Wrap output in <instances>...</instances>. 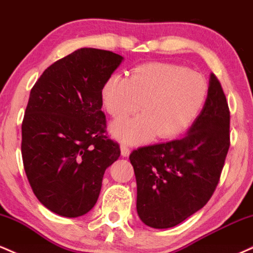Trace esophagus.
<instances>
[{
  "instance_id": "1",
  "label": "esophagus",
  "mask_w": 253,
  "mask_h": 253,
  "mask_svg": "<svg viewBox=\"0 0 253 253\" xmlns=\"http://www.w3.org/2000/svg\"><path fill=\"white\" fill-rule=\"evenodd\" d=\"M120 149H121V156H123V157H128L129 156L130 150L126 144H121Z\"/></svg>"
}]
</instances>
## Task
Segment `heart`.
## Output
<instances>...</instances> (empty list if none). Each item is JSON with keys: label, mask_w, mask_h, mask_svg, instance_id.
<instances>
[{"label": "heart", "mask_w": 253, "mask_h": 253, "mask_svg": "<svg viewBox=\"0 0 253 253\" xmlns=\"http://www.w3.org/2000/svg\"><path fill=\"white\" fill-rule=\"evenodd\" d=\"M101 96L103 107L114 119L141 109L143 114L110 126L118 140L139 144L155 135L173 138L189 128L207 100L208 83L201 74L178 64L146 63L135 66L129 78L109 76Z\"/></svg>", "instance_id": "1"}]
</instances>
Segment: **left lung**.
Returning <instances> with one entry per match:
<instances>
[{
  "instance_id": "1",
  "label": "left lung",
  "mask_w": 253,
  "mask_h": 253,
  "mask_svg": "<svg viewBox=\"0 0 253 253\" xmlns=\"http://www.w3.org/2000/svg\"><path fill=\"white\" fill-rule=\"evenodd\" d=\"M229 149V109L215 75L187 135L134 150L136 211L145 225L170 228L210 201Z\"/></svg>"
}]
</instances>
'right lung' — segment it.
Instances as JSON below:
<instances>
[{"label":"right lung","instance_id":"1","mask_svg":"<svg viewBox=\"0 0 253 253\" xmlns=\"http://www.w3.org/2000/svg\"><path fill=\"white\" fill-rule=\"evenodd\" d=\"M124 57L80 48L48 66L31 90L22 121L25 172L42 205L60 216H82L100 195L104 171L120 146L104 135L103 83Z\"/></svg>","mask_w":253,"mask_h":253}]
</instances>
